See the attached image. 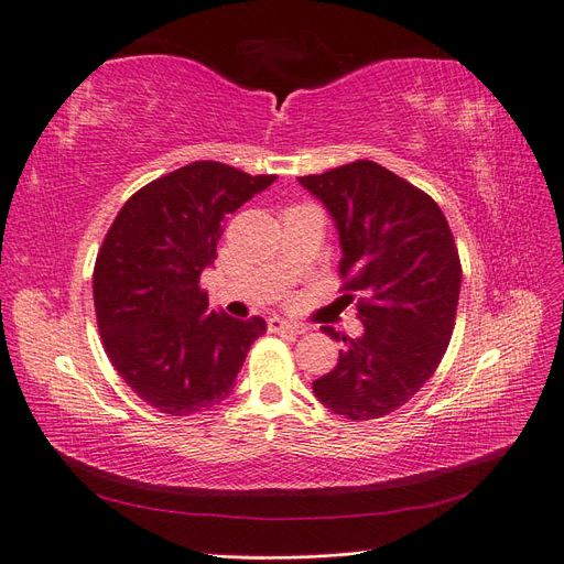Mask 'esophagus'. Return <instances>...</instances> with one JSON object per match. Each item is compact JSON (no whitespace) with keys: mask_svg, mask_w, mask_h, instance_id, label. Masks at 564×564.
Returning <instances> with one entry per match:
<instances>
[{"mask_svg":"<svg viewBox=\"0 0 564 564\" xmlns=\"http://www.w3.org/2000/svg\"><path fill=\"white\" fill-rule=\"evenodd\" d=\"M270 332H284V334H294V336H301L308 332V327L301 322H286V319H280V317H272L270 319Z\"/></svg>","mask_w":564,"mask_h":564,"instance_id":"1","label":"esophagus"}]
</instances>
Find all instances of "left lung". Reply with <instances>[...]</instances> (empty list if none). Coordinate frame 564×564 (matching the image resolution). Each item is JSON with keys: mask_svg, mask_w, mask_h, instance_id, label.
Segmentation results:
<instances>
[{"mask_svg": "<svg viewBox=\"0 0 564 564\" xmlns=\"http://www.w3.org/2000/svg\"><path fill=\"white\" fill-rule=\"evenodd\" d=\"M299 183L329 212L340 245L346 296L360 294L362 334L340 340L336 367L313 381L329 412L369 421L395 412L445 355L460 292V263L447 218L419 187L360 160Z\"/></svg>", "mask_w": 564, "mask_h": 564, "instance_id": "obj_1", "label": "left lung"}]
</instances>
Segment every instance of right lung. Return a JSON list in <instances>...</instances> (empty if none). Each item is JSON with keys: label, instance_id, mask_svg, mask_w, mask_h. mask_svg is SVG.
Instances as JSON below:
<instances>
[{"label": "right lung", "instance_id": "obj_1", "mask_svg": "<svg viewBox=\"0 0 564 564\" xmlns=\"http://www.w3.org/2000/svg\"><path fill=\"white\" fill-rule=\"evenodd\" d=\"M272 181L193 162L129 197L106 235L94 268L98 332L119 377L162 414L224 402L268 329L263 317L212 311L199 275L214 265L228 216Z\"/></svg>", "mask_w": 564, "mask_h": 564}]
</instances>
